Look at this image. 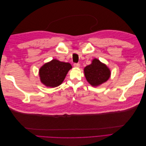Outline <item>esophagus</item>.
Returning a JSON list of instances; mask_svg holds the SVG:
<instances>
[{"label": "esophagus", "mask_w": 146, "mask_h": 146, "mask_svg": "<svg viewBox=\"0 0 146 146\" xmlns=\"http://www.w3.org/2000/svg\"><path fill=\"white\" fill-rule=\"evenodd\" d=\"M74 67H76V68H79V67H80V64H79V63H74Z\"/></svg>", "instance_id": "obj_1"}]
</instances>
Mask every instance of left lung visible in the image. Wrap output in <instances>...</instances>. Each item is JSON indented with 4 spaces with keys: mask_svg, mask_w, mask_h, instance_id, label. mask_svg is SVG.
<instances>
[{
    "mask_svg": "<svg viewBox=\"0 0 146 146\" xmlns=\"http://www.w3.org/2000/svg\"><path fill=\"white\" fill-rule=\"evenodd\" d=\"M84 73L86 80L92 86H98L106 82L111 75L110 70L106 64L96 58L84 68Z\"/></svg>",
    "mask_w": 146,
    "mask_h": 146,
    "instance_id": "left-lung-1",
    "label": "left lung"
}]
</instances>
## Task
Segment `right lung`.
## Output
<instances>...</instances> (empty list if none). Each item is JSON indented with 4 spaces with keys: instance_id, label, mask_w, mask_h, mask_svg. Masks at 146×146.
<instances>
[{
    "instance_id": "add662e5",
    "label": "right lung",
    "mask_w": 146,
    "mask_h": 146,
    "mask_svg": "<svg viewBox=\"0 0 146 146\" xmlns=\"http://www.w3.org/2000/svg\"><path fill=\"white\" fill-rule=\"evenodd\" d=\"M72 66L69 63L62 62L56 59L44 64L39 70L41 82L47 87L58 86L64 81Z\"/></svg>"
}]
</instances>
